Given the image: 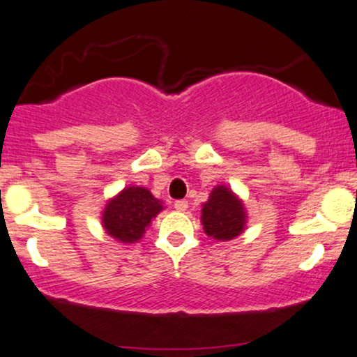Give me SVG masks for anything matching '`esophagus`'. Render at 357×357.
<instances>
[{"mask_svg":"<svg viewBox=\"0 0 357 357\" xmlns=\"http://www.w3.org/2000/svg\"><path fill=\"white\" fill-rule=\"evenodd\" d=\"M174 208L178 211H186L188 202H186V199H178V202H174Z\"/></svg>","mask_w":357,"mask_h":357,"instance_id":"34e87169","label":"esophagus"}]
</instances>
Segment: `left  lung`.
<instances>
[{
    "instance_id": "1",
    "label": "left lung",
    "mask_w": 357,
    "mask_h": 357,
    "mask_svg": "<svg viewBox=\"0 0 357 357\" xmlns=\"http://www.w3.org/2000/svg\"><path fill=\"white\" fill-rule=\"evenodd\" d=\"M245 208L231 190L216 186L203 204L202 221L204 233L215 240H231L243 231Z\"/></svg>"
}]
</instances>
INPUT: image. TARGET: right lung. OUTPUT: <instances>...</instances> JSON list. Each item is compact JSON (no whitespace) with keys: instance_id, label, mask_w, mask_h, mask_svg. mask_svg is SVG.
<instances>
[{"instance_id":"obj_1","label":"right lung","mask_w":357,"mask_h":357,"mask_svg":"<svg viewBox=\"0 0 357 357\" xmlns=\"http://www.w3.org/2000/svg\"><path fill=\"white\" fill-rule=\"evenodd\" d=\"M161 210L162 203L146 188L129 186L109 202L102 215V223L112 238L122 243H134L141 240L147 225Z\"/></svg>"}]
</instances>
